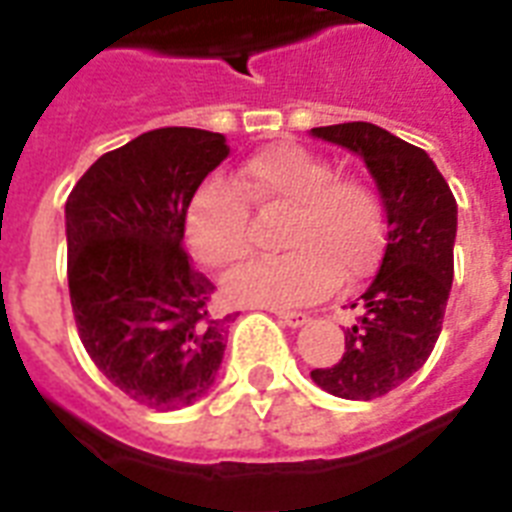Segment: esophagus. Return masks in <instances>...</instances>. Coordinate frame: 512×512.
<instances>
[{
	"label": "esophagus",
	"mask_w": 512,
	"mask_h": 512,
	"mask_svg": "<svg viewBox=\"0 0 512 512\" xmlns=\"http://www.w3.org/2000/svg\"><path fill=\"white\" fill-rule=\"evenodd\" d=\"M276 313V319L281 321V324H287V327H303L305 321H308V316L300 311H273Z\"/></svg>",
	"instance_id": "esophagus-1"
}]
</instances>
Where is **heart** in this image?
I'll return each instance as SVG.
<instances>
[{
    "label": "heart",
    "mask_w": 512,
    "mask_h": 512,
    "mask_svg": "<svg viewBox=\"0 0 512 512\" xmlns=\"http://www.w3.org/2000/svg\"><path fill=\"white\" fill-rule=\"evenodd\" d=\"M279 225L284 255L257 260L225 281L247 305H297L372 271L382 247V209L364 180L335 172L327 156L295 143L257 151L236 180L212 175L185 207V239L201 263L228 271L255 247V217Z\"/></svg>",
    "instance_id": "obj_1"
}]
</instances>
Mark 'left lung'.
<instances>
[{
  "mask_svg": "<svg viewBox=\"0 0 512 512\" xmlns=\"http://www.w3.org/2000/svg\"><path fill=\"white\" fill-rule=\"evenodd\" d=\"M311 135L356 151L385 204V249L350 305L358 319L345 332V350L337 364L311 372L332 396L372 401L409 380L436 348L454 276L457 201L422 148L377 124L313 127Z\"/></svg>",
  "mask_w": 512,
  "mask_h": 512,
  "instance_id": "left-lung-1",
  "label": "left lung"
}]
</instances>
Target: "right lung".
<instances>
[{"label": "right lung", "instance_id": "add662e5", "mask_svg": "<svg viewBox=\"0 0 512 512\" xmlns=\"http://www.w3.org/2000/svg\"><path fill=\"white\" fill-rule=\"evenodd\" d=\"M228 156L220 132L162 127L108 151L66 201L68 295L76 329L111 385L172 412L215 382L225 319L215 284L183 247L185 207Z\"/></svg>", "mask_w": 512, "mask_h": 512}]
</instances>
